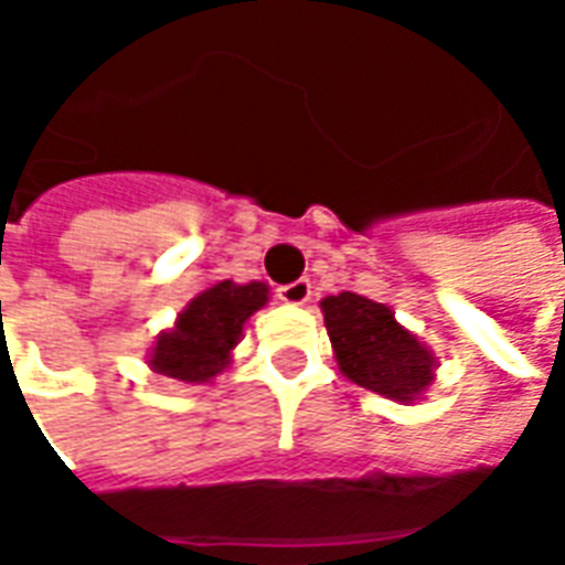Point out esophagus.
Instances as JSON below:
<instances>
[{
    "label": "esophagus",
    "mask_w": 565,
    "mask_h": 565,
    "mask_svg": "<svg viewBox=\"0 0 565 565\" xmlns=\"http://www.w3.org/2000/svg\"><path fill=\"white\" fill-rule=\"evenodd\" d=\"M278 299L287 302V306H306L308 299H311V284L306 278H299L294 284H284V287H278Z\"/></svg>",
    "instance_id": "1"
}]
</instances>
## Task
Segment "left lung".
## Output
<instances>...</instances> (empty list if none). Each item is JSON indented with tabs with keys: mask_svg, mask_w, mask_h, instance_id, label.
<instances>
[{
	"mask_svg": "<svg viewBox=\"0 0 565 565\" xmlns=\"http://www.w3.org/2000/svg\"><path fill=\"white\" fill-rule=\"evenodd\" d=\"M332 351L348 379L393 403L424 399L436 379V354L396 320L391 306L360 294L320 299Z\"/></svg>",
	"mask_w": 565,
	"mask_h": 565,
	"instance_id": "obj_1",
	"label": "left lung"
}]
</instances>
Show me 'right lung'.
<instances>
[{
  "label": "right lung",
  "instance_id": "add662e5",
  "mask_svg": "<svg viewBox=\"0 0 565 565\" xmlns=\"http://www.w3.org/2000/svg\"><path fill=\"white\" fill-rule=\"evenodd\" d=\"M269 302V284L217 281L205 287L162 330L150 348L148 366L166 379L205 384L217 379L242 342L247 318Z\"/></svg>",
  "mask_w": 565,
  "mask_h": 565
}]
</instances>
